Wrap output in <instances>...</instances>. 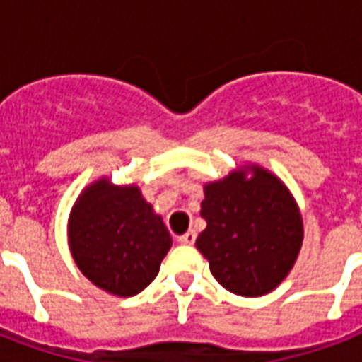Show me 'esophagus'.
Returning <instances> with one entry per match:
<instances>
[{"instance_id":"1","label":"esophagus","mask_w":362,"mask_h":362,"mask_svg":"<svg viewBox=\"0 0 362 362\" xmlns=\"http://www.w3.org/2000/svg\"><path fill=\"white\" fill-rule=\"evenodd\" d=\"M195 238H197L195 231H187L186 235L178 237V242H180V244H193V242H195Z\"/></svg>"}]
</instances>
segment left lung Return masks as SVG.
<instances>
[{
  "label": "left lung",
  "mask_w": 362,
  "mask_h": 362,
  "mask_svg": "<svg viewBox=\"0 0 362 362\" xmlns=\"http://www.w3.org/2000/svg\"><path fill=\"white\" fill-rule=\"evenodd\" d=\"M201 216L206 229L195 246L227 291L261 297L295 264L303 244L300 212L274 175L261 167L235 170L204 186Z\"/></svg>",
  "instance_id": "left-lung-1"
}]
</instances>
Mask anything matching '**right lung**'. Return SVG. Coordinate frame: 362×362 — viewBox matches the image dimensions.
Listing matches in <instances>:
<instances>
[{"label": "right lung", "instance_id": "obj_1", "mask_svg": "<svg viewBox=\"0 0 362 362\" xmlns=\"http://www.w3.org/2000/svg\"><path fill=\"white\" fill-rule=\"evenodd\" d=\"M170 235L139 187L99 180L82 193L69 218L76 267L105 291L133 297L158 276Z\"/></svg>", "mask_w": 362, "mask_h": 362}]
</instances>
